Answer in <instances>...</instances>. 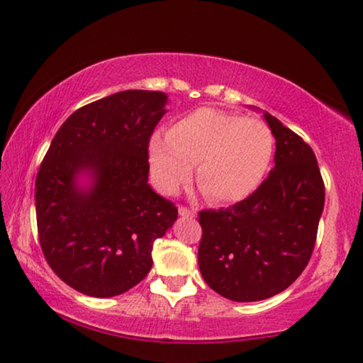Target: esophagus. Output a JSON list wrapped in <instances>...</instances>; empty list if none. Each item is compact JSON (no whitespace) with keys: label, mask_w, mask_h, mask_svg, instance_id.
I'll return each instance as SVG.
<instances>
[{"label":"esophagus","mask_w":363,"mask_h":363,"mask_svg":"<svg viewBox=\"0 0 363 363\" xmlns=\"http://www.w3.org/2000/svg\"><path fill=\"white\" fill-rule=\"evenodd\" d=\"M178 214H180V216H185V218H193L194 214H196V211H194V209H188L185 206H180L178 208Z\"/></svg>","instance_id":"esophagus-1"}]
</instances>
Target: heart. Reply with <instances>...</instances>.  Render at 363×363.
Returning a JSON list of instances; mask_svg holds the SVG:
<instances>
[{
	"instance_id": "b5f03b06",
	"label": "heart",
	"mask_w": 363,
	"mask_h": 363,
	"mask_svg": "<svg viewBox=\"0 0 363 363\" xmlns=\"http://www.w3.org/2000/svg\"><path fill=\"white\" fill-rule=\"evenodd\" d=\"M275 139L262 119L214 108H198L173 123L149 145L155 185L173 194L196 182L213 203L230 204L254 194L270 169Z\"/></svg>"
}]
</instances>
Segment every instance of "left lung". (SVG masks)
<instances>
[{"label": "left lung", "mask_w": 363, "mask_h": 363, "mask_svg": "<svg viewBox=\"0 0 363 363\" xmlns=\"http://www.w3.org/2000/svg\"><path fill=\"white\" fill-rule=\"evenodd\" d=\"M277 140L275 167L254 194L229 208L199 211V272L233 301H260L286 290L306 269L324 209L316 155L265 113Z\"/></svg>", "instance_id": "1"}]
</instances>
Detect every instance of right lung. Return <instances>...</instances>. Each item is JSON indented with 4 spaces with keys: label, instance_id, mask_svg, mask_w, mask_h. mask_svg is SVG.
<instances>
[{
    "label": "right lung",
    "instance_id": "right-lung-1",
    "mask_svg": "<svg viewBox=\"0 0 363 363\" xmlns=\"http://www.w3.org/2000/svg\"><path fill=\"white\" fill-rule=\"evenodd\" d=\"M167 99L125 90L86 104L62 124L42 160L39 242L55 275L83 295L116 296L143 281L155 239L177 220L175 204L147 183L149 140Z\"/></svg>",
    "mask_w": 363,
    "mask_h": 363
}]
</instances>
